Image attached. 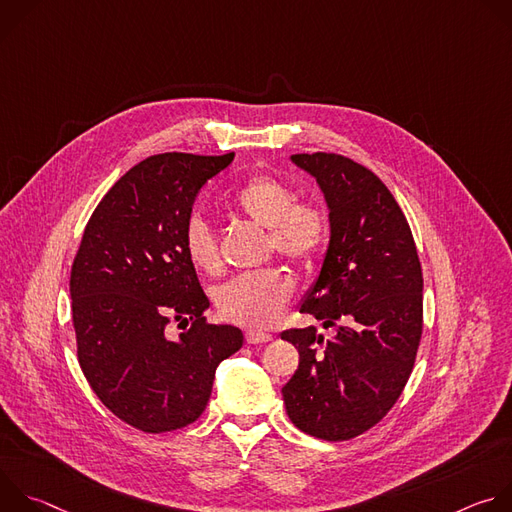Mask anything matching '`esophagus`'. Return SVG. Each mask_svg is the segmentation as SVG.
Returning a JSON list of instances; mask_svg holds the SVG:
<instances>
[{
	"label": "esophagus",
	"mask_w": 512,
	"mask_h": 512,
	"mask_svg": "<svg viewBox=\"0 0 512 512\" xmlns=\"http://www.w3.org/2000/svg\"><path fill=\"white\" fill-rule=\"evenodd\" d=\"M245 338H247V344H265V342L273 340L271 334H267V332H257V330H249V332L245 334Z\"/></svg>",
	"instance_id": "34e87169"
}]
</instances>
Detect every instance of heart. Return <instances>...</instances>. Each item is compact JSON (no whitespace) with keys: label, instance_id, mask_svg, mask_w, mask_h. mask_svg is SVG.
<instances>
[{"label":"heart","instance_id":"b5f03b06","mask_svg":"<svg viewBox=\"0 0 512 512\" xmlns=\"http://www.w3.org/2000/svg\"><path fill=\"white\" fill-rule=\"evenodd\" d=\"M296 194L281 180L259 174L249 178L233 196V204L253 223L269 229V247L304 269H314L330 245V221L314 204H294ZM184 251L190 263L214 273L221 255L212 229L194 214L184 227ZM294 291V279L281 267H265L233 277L214 291L221 316L249 328L275 324Z\"/></svg>","mask_w":512,"mask_h":512}]
</instances>
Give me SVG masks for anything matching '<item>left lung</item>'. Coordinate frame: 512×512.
I'll list each match as a JSON object with an SVG mask.
<instances>
[{"mask_svg":"<svg viewBox=\"0 0 512 512\" xmlns=\"http://www.w3.org/2000/svg\"><path fill=\"white\" fill-rule=\"evenodd\" d=\"M330 221L320 273L300 304L324 328L281 332L300 352L283 403L298 429L342 442L379 423L403 393L423 328V275L407 218L389 188L338 154H296Z\"/></svg>","mask_w":512,"mask_h":512,"instance_id":"1","label":"left lung"}]
</instances>
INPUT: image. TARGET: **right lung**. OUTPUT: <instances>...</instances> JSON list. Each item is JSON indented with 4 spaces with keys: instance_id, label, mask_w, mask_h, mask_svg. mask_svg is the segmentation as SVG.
<instances>
[{
    "instance_id": "right-lung-1",
    "label": "right lung",
    "mask_w": 512,
    "mask_h": 512,
    "mask_svg": "<svg viewBox=\"0 0 512 512\" xmlns=\"http://www.w3.org/2000/svg\"><path fill=\"white\" fill-rule=\"evenodd\" d=\"M235 154H158L133 166L89 218L70 271L72 324L81 369L103 405L145 433L196 421L216 367L243 332L208 324L184 227L200 188ZM191 320L178 339L169 318Z\"/></svg>"
}]
</instances>
